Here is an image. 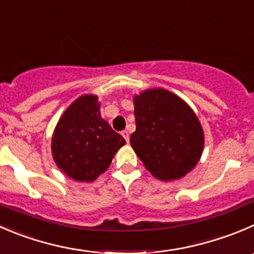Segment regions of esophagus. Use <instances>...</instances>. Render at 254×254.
I'll return each mask as SVG.
<instances>
[{"instance_id":"esophagus-1","label":"esophagus","mask_w":254,"mask_h":254,"mask_svg":"<svg viewBox=\"0 0 254 254\" xmlns=\"http://www.w3.org/2000/svg\"><path fill=\"white\" fill-rule=\"evenodd\" d=\"M122 135H123V136H124V139L127 140V142H129V139H130L129 132H127V130H124V131H122Z\"/></svg>"}]
</instances>
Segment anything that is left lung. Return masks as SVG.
Returning a JSON list of instances; mask_svg holds the SVG:
<instances>
[{
	"label": "left lung",
	"instance_id": "left-lung-1",
	"mask_svg": "<svg viewBox=\"0 0 254 254\" xmlns=\"http://www.w3.org/2000/svg\"><path fill=\"white\" fill-rule=\"evenodd\" d=\"M136 130L130 144L155 177L176 180L192 170L203 149V131L192 109L165 89L134 98Z\"/></svg>",
	"mask_w": 254,
	"mask_h": 254
}]
</instances>
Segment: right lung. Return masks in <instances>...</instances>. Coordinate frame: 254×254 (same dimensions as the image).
<instances>
[{
    "label": "right lung",
    "mask_w": 254,
    "mask_h": 254,
    "mask_svg": "<svg viewBox=\"0 0 254 254\" xmlns=\"http://www.w3.org/2000/svg\"><path fill=\"white\" fill-rule=\"evenodd\" d=\"M124 144V137L100 117L98 98L83 95L57 124L52 152L65 175L77 181H94Z\"/></svg>",
    "instance_id": "right-lung-1"
}]
</instances>
